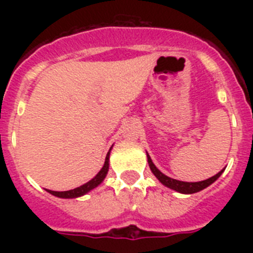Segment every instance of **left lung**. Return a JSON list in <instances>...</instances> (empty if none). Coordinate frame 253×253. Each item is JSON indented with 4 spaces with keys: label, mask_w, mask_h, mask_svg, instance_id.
Listing matches in <instances>:
<instances>
[{
    "label": "left lung",
    "mask_w": 253,
    "mask_h": 253,
    "mask_svg": "<svg viewBox=\"0 0 253 253\" xmlns=\"http://www.w3.org/2000/svg\"><path fill=\"white\" fill-rule=\"evenodd\" d=\"M147 158H148L149 169H151V171L153 172V175L160 180L161 184H163L165 186L169 187V189L175 190V191H177V193H181V194H194V193H198V191H202V190H204L205 187H208L209 185L213 184L214 181L218 180V177L222 175V172H223L222 169V171L218 172V173H216L215 176H213V177H210L204 181H199V182H184V181L175 180V178H171L169 177V176L165 175V173H162L157 167L154 166V163L152 162L148 153H147Z\"/></svg>",
    "instance_id": "left-lung-1"
}]
</instances>
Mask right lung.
<instances>
[{"mask_svg": "<svg viewBox=\"0 0 253 253\" xmlns=\"http://www.w3.org/2000/svg\"><path fill=\"white\" fill-rule=\"evenodd\" d=\"M109 157H110V151L107 152L106 154V158H105V163L102 169H100V172L92 180H90L88 182H86L84 185L80 187H76L73 190H68V191H51V190H46L48 193H50L51 195L57 196V198H63V199H73V198H80V196L84 195L87 194L88 191H91L92 189L99 186L101 184L104 178L106 177L107 175V171H109Z\"/></svg>", "mask_w": 253, "mask_h": 253, "instance_id": "1", "label": "right lung"}]
</instances>
